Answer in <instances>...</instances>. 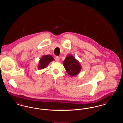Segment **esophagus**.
Listing matches in <instances>:
<instances>
[{
	"mask_svg": "<svg viewBox=\"0 0 123 123\" xmlns=\"http://www.w3.org/2000/svg\"><path fill=\"white\" fill-rule=\"evenodd\" d=\"M55 60L57 61V62H59V61H60V58L58 57V56H57V57H56V58H55Z\"/></svg>",
	"mask_w": 123,
	"mask_h": 123,
	"instance_id": "esophagus-1",
	"label": "esophagus"
}]
</instances>
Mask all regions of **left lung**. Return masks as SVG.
Here are the masks:
<instances>
[{
  "label": "left lung",
  "mask_w": 123,
  "mask_h": 123,
  "mask_svg": "<svg viewBox=\"0 0 123 123\" xmlns=\"http://www.w3.org/2000/svg\"><path fill=\"white\" fill-rule=\"evenodd\" d=\"M63 65L67 73L71 76H76L82 69L79 61L71 54L67 56L65 58L63 62Z\"/></svg>",
  "instance_id": "1"
}]
</instances>
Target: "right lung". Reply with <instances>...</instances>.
I'll use <instances>...</instances> for the list:
<instances>
[{
    "label": "right lung",
    "mask_w": 123,
    "mask_h": 123,
    "mask_svg": "<svg viewBox=\"0 0 123 123\" xmlns=\"http://www.w3.org/2000/svg\"><path fill=\"white\" fill-rule=\"evenodd\" d=\"M54 60V58L50 55H46L42 56L39 61L38 68L39 70H42L46 68L48 64Z\"/></svg>",
    "instance_id": "1"
}]
</instances>
